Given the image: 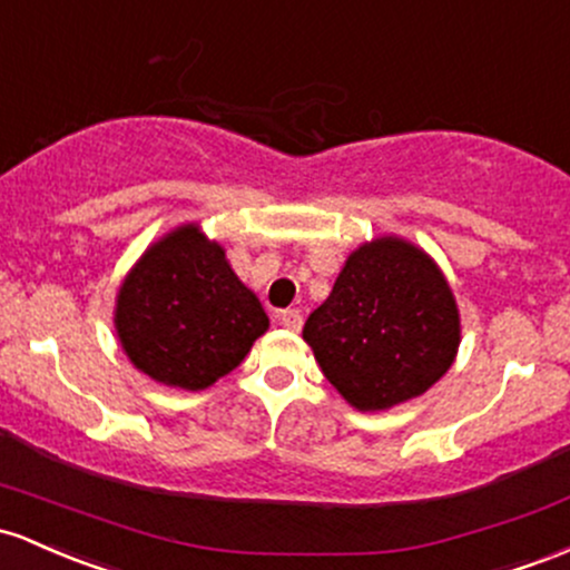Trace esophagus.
<instances>
[{
  "instance_id": "esophagus-1",
  "label": "esophagus",
  "mask_w": 570,
  "mask_h": 570,
  "mask_svg": "<svg viewBox=\"0 0 570 570\" xmlns=\"http://www.w3.org/2000/svg\"><path fill=\"white\" fill-rule=\"evenodd\" d=\"M279 325H285L287 331H298L302 328V323H304V317H302V312L298 309H285V312H279Z\"/></svg>"
}]
</instances>
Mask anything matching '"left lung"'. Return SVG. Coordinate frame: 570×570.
Wrapping results in <instances>:
<instances>
[{
  "instance_id": "left-lung-1",
  "label": "left lung",
  "mask_w": 570,
  "mask_h": 570,
  "mask_svg": "<svg viewBox=\"0 0 570 570\" xmlns=\"http://www.w3.org/2000/svg\"><path fill=\"white\" fill-rule=\"evenodd\" d=\"M304 338L325 380L361 412L423 395L452 366L460 317L444 274L423 250L382 236L344 264Z\"/></svg>"
}]
</instances>
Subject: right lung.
I'll return each mask as SVG.
<instances>
[{
    "instance_id": "obj_1",
    "label": "right lung",
    "mask_w": 570,
    "mask_h": 570,
    "mask_svg": "<svg viewBox=\"0 0 570 570\" xmlns=\"http://www.w3.org/2000/svg\"><path fill=\"white\" fill-rule=\"evenodd\" d=\"M115 328L150 380L204 390L245 361L268 317L223 247L183 226L131 268L118 293Z\"/></svg>"
}]
</instances>
